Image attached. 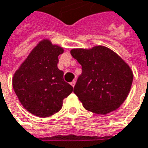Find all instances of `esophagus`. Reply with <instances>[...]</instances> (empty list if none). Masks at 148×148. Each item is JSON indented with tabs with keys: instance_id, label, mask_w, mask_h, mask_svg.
<instances>
[{
	"instance_id": "34e87169",
	"label": "esophagus",
	"mask_w": 148,
	"mask_h": 148,
	"mask_svg": "<svg viewBox=\"0 0 148 148\" xmlns=\"http://www.w3.org/2000/svg\"><path fill=\"white\" fill-rule=\"evenodd\" d=\"M75 83H76V82L75 81H73V82H71V85L73 86V87H74V86H75Z\"/></svg>"
}]
</instances>
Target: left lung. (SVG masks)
<instances>
[{"mask_svg":"<svg viewBox=\"0 0 148 148\" xmlns=\"http://www.w3.org/2000/svg\"><path fill=\"white\" fill-rule=\"evenodd\" d=\"M71 53L82 66L74 92L85 109L97 114L118 109L127 99L133 82L128 64L103 45L73 49Z\"/></svg>","mask_w":148,"mask_h":148,"instance_id":"obj_1","label":"left lung"}]
</instances>
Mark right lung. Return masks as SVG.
<instances>
[{
  "label": "right lung",
  "mask_w": 148,
  "mask_h": 148,
  "mask_svg": "<svg viewBox=\"0 0 148 148\" xmlns=\"http://www.w3.org/2000/svg\"><path fill=\"white\" fill-rule=\"evenodd\" d=\"M62 47L49 39L38 42L13 77V87L21 105L38 117H49L58 112L63 99L73 91L58 68Z\"/></svg>",
  "instance_id": "add662e5"
}]
</instances>
